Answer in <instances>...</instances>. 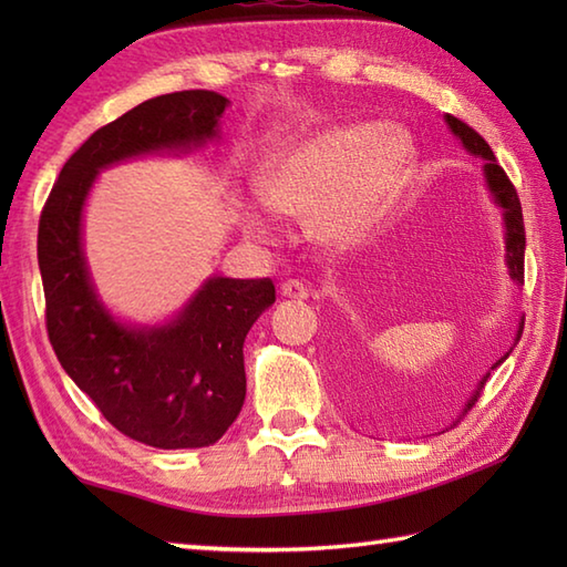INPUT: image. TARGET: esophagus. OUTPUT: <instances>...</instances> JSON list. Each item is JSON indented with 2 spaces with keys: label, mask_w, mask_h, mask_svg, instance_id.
Listing matches in <instances>:
<instances>
[{
  "label": "esophagus",
  "mask_w": 567,
  "mask_h": 567,
  "mask_svg": "<svg viewBox=\"0 0 567 567\" xmlns=\"http://www.w3.org/2000/svg\"><path fill=\"white\" fill-rule=\"evenodd\" d=\"M280 292L287 299H307L309 297V290H307V285L302 280H285L282 287H280Z\"/></svg>",
  "instance_id": "34e87169"
}]
</instances>
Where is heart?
I'll list each match as a JSON object with an SVG mask.
<instances>
[{"label":"heart","mask_w":567,"mask_h":567,"mask_svg":"<svg viewBox=\"0 0 567 567\" xmlns=\"http://www.w3.org/2000/svg\"><path fill=\"white\" fill-rule=\"evenodd\" d=\"M414 143L392 124H341L299 143L260 177L265 207L290 219H309L317 238L348 246L363 238L394 202L414 171ZM246 226L265 236L262 216Z\"/></svg>","instance_id":"obj_1"}]
</instances>
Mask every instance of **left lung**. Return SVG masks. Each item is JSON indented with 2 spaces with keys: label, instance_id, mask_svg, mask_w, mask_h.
Instances as JSON below:
<instances>
[{
  "label": "left lung",
  "instance_id": "8db88e82",
  "mask_svg": "<svg viewBox=\"0 0 567 567\" xmlns=\"http://www.w3.org/2000/svg\"><path fill=\"white\" fill-rule=\"evenodd\" d=\"M445 122H449L453 134L463 141V146L480 155V158H485V175H487V183L489 189L495 192L497 204L504 209V221H507V262H509V272L516 282L524 285V250H526V234H524V216H522V202L519 195H516V189L512 185V179L507 177V173L502 171V165L497 163L495 153H492L489 143L477 134L473 126H467L465 122H461L457 116L445 114ZM524 333V321L519 327V333H516V341L522 339ZM509 355V353H507ZM507 355L499 358L492 370H495L499 363L507 360ZM487 375L480 380L477 390L470 396L463 414L465 416L470 409H473L480 400V394H483L485 384H487ZM341 394H343V404L348 409V414H351L358 424H363L368 429H392L400 424L406 414V404H400V400H394V394L390 392L388 384H384L380 372H375L372 365H358V368H348L346 375H343V384H341ZM457 424V421H455ZM453 424V426H455Z\"/></svg>",
  "mask_w": 567,
  "mask_h": 567
}]
</instances>
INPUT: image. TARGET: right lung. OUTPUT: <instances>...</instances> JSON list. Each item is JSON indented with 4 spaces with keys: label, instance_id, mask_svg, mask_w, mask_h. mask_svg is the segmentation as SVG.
<instances>
[{
    "label": "right lung",
    "instance_id": "obj_1",
    "mask_svg": "<svg viewBox=\"0 0 567 567\" xmlns=\"http://www.w3.org/2000/svg\"><path fill=\"white\" fill-rule=\"evenodd\" d=\"M226 104L207 90L173 92L97 128L63 165L39 221L45 329L60 365L116 431L153 449H202L234 424L246 400V333L275 302V285L214 277L167 327H122L90 285L82 204L102 167L216 136Z\"/></svg>",
    "mask_w": 567,
    "mask_h": 567
}]
</instances>
